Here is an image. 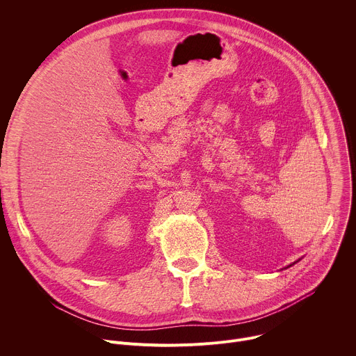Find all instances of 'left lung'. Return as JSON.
Wrapping results in <instances>:
<instances>
[{
	"label": "left lung",
	"instance_id": "8db88e82",
	"mask_svg": "<svg viewBox=\"0 0 356 356\" xmlns=\"http://www.w3.org/2000/svg\"><path fill=\"white\" fill-rule=\"evenodd\" d=\"M290 266H291V265H290Z\"/></svg>",
	"mask_w": 356,
	"mask_h": 356
}]
</instances>
